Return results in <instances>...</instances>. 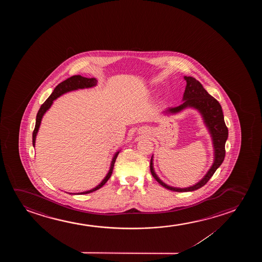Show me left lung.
I'll list each match as a JSON object with an SVG mask.
<instances>
[{"mask_svg":"<svg viewBox=\"0 0 262 262\" xmlns=\"http://www.w3.org/2000/svg\"><path fill=\"white\" fill-rule=\"evenodd\" d=\"M184 79L186 80V88L183 94V104H180L176 107H170L164 111L165 114H177L184 110L185 108L192 107L197 109L201 113L203 118L205 124L210 133L214 147V163L210 169L208 170L206 176L199 182L194 184L193 186L187 187V188H176V187L169 186L161 180L158 178L156 174L153 167V157L150 160V172L155 179L160 183L162 186L165 187L168 190L177 192H186L198 190L202 186H204L208 183V180L211 178L212 176L215 173L216 169L222 165L223 161L226 156V141L228 138V129L226 127L224 120L222 107L219 103V101L210 96L201 85L200 81L194 79L192 77L184 76Z\"/></svg>","mask_w":262,"mask_h":262,"instance_id":"8db88e82","label":"left lung"}]
</instances>
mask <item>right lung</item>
Masks as SVG:
<instances>
[{
    "label": "right lung",
    "instance_id": "1",
    "mask_svg": "<svg viewBox=\"0 0 262 262\" xmlns=\"http://www.w3.org/2000/svg\"><path fill=\"white\" fill-rule=\"evenodd\" d=\"M97 83V80L95 79V78L89 79V78H85V77H82V76L75 75L72 76L71 78H69V79H66L64 81H62V82L60 83L59 85H57L56 88L54 89V91H53V93L51 94L50 97H48L47 100H46V102L41 105V107H40L39 110H38V113H37V115H36V126H35L34 132H33V146L35 147L36 134H37L38 129H39L40 123H41V121H42L43 115H45L46 112L51 107V105L53 104L54 100H55L57 97H61V95L67 93V92H70V91H72V90H79V89L82 90V89L92 88V86H96ZM119 152H120V151H117V152L115 153V156H114L113 159H112L111 166H110V169H109V172H108L107 174H106V176L104 177V179L103 180L97 187H95L92 190H86V191H83V192L70 194H79H79L90 193V192H93L95 190L100 189L101 187L104 185V183H106L108 180H109V178L111 177L113 169H114V165H115V160H116V158H117Z\"/></svg>",
    "mask_w": 262,
    "mask_h": 262
}]
</instances>
